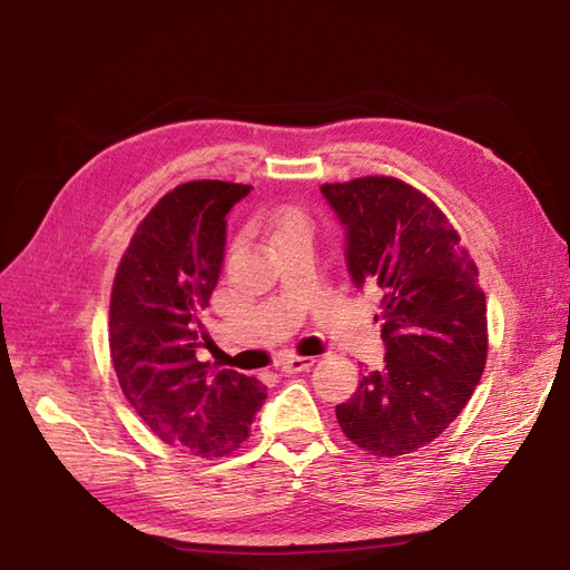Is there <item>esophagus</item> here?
Returning a JSON list of instances; mask_svg holds the SVG:
<instances>
[{"instance_id": "obj_1", "label": "esophagus", "mask_w": 570, "mask_h": 570, "mask_svg": "<svg viewBox=\"0 0 570 570\" xmlns=\"http://www.w3.org/2000/svg\"><path fill=\"white\" fill-rule=\"evenodd\" d=\"M314 365V357H297V355H289L281 360V370L285 374H295V372H304Z\"/></svg>"}]
</instances>
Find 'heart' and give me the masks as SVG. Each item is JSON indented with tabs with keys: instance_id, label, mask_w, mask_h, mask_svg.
<instances>
[{
	"instance_id": "obj_1",
	"label": "heart",
	"mask_w": 570,
	"mask_h": 570,
	"mask_svg": "<svg viewBox=\"0 0 570 570\" xmlns=\"http://www.w3.org/2000/svg\"><path fill=\"white\" fill-rule=\"evenodd\" d=\"M295 222H304L302 213H297V210H283L281 217H277V232H283L285 227L295 225Z\"/></svg>"
}]
</instances>
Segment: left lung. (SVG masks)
I'll return each instance as SVG.
<instances>
[{
	"label": "left lung",
	"mask_w": 570,
	"mask_h": 570,
	"mask_svg": "<svg viewBox=\"0 0 570 570\" xmlns=\"http://www.w3.org/2000/svg\"><path fill=\"white\" fill-rule=\"evenodd\" d=\"M357 287H382L384 367L336 406L345 438L377 456L433 442L474 394L489 353L485 295L460 234L421 190L392 176L324 184Z\"/></svg>",
	"instance_id": "obj_1"
}]
</instances>
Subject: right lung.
<instances>
[{
	"label": "right lung",
	"instance_id": "add662e5",
	"mask_svg": "<svg viewBox=\"0 0 570 570\" xmlns=\"http://www.w3.org/2000/svg\"><path fill=\"white\" fill-rule=\"evenodd\" d=\"M248 190L190 180L166 193L137 227L110 293L108 343L125 399L161 442L196 456L237 450L268 396L258 380L196 357L227 213Z\"/></svg>",
	"mask_w": 570,
	"mask_h": 570
}]
</instances>
